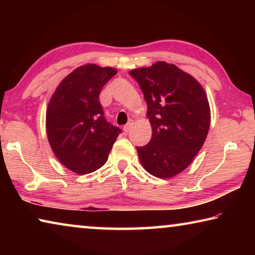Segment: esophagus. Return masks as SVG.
I'll return each instance as SVG.
<instances>
[{
  "mask_svg": "<svg viewBox=\"0 0 255 255\" xmlns=\"http://www.w3.org/2000/svg\"><path fill=\"white\" fill-rule=\"evenodd\" d=\"M131 125H132V120H131V119H129V120H128V123H127V124L125 125V126H124V130L126 131V132H128L129 130H130V128H131Z\"/></svg>",
  "mask_w": 255,
  "mask_h": 255,
  "instance_id": "34e87169",
  "label": "esophagus"
}]
</instances>
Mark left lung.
Instances as JSON below:
<instances>
[{"instance_id":"1","label":"left lung","mask_w":255,"mask_h":255,"mask_svg":"<svg viewBox=\"0 0 255 255\" xmlns=\"http://www.w3.org/2000/svg\"><path fill=\"white\" fill-rule=\"evenodd\" d=\"M144 94L152 125L149 143L136 147L145 170L172 178L187 169L204 145L210 125L202 86L173 64L157 62L129 72Z\"/></svg>"}]
</instances>
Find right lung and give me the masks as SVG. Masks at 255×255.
I'll list each match as a JSON object with an SVG mask.
<instances>
[{"label":"right lung","mask_w":255,"mask_h":255,"mask_svg":"<svg viewBox=\"0 0 255 255\" xmlns=\"http://www.w3.org/2000/svg\"><path fill=\"white\" fill-rule=\"evenodd\" d=\"M117 71L89 64L64 79L50 99L47 136L56 157L79 174L100 169L122 129L107 122L99 100L101 89Z\"/></svg>","instance_id":"1"}]
</instances>
